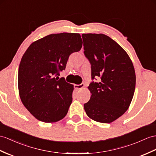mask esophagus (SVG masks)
<instances>
[{"label":"esophagus","instance_id":"obj_1","mask_svg":"<svg viewBox=\"0 0 156 156\" xmlns=\"http://www.w3.org/2000/svg\"><path fill=\"white\" fill-rule=\"evenodd\" d=\"M84 87H85V84L83 83H82L80 85H74L75 89H81Z\"/></svg>","mask_w":156,"mask_h":156}]
</instances>
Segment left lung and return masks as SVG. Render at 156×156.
Segmentation results:
<instances>
[{
    "label": "left lung",
    "instance_id": "1",
    "mask_svg": "<svg viewBox=\"0 0 156 156\" xmlns=\"http://www.w3.org/2000/svg\"><path fill=\"white\" fill-rule=\"evenodd\" d=\"M84 54L91 66L90 98L84 104L87 116L102 123H111L126 112L134 96L136 74L124 49L103 34H83Z\"/></svg>",
    "mask_w": 156,
    "mask_h": 156
}]
</instances>
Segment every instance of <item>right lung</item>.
I'll return each mask as SVG.
<instances>
[{
  "label": "right lung",
  "instance_id": "right-lung-1",
  "mask_svg": "<svg viewBox=\"0 0 156 156\" xmlns=\"http://www.w3.org/2000/svg\"><path fill=\"white\" fill-rule=\"evenodd\" d=\"M79 34H52L34 41L18 68L19 94L24 107L41 122H55L67 115L73 85L56 77L66 69L69 55L80 51Z\"/></svg>",
  "mask_w": 156,
  "mask_h": 156
}]
</instances>
